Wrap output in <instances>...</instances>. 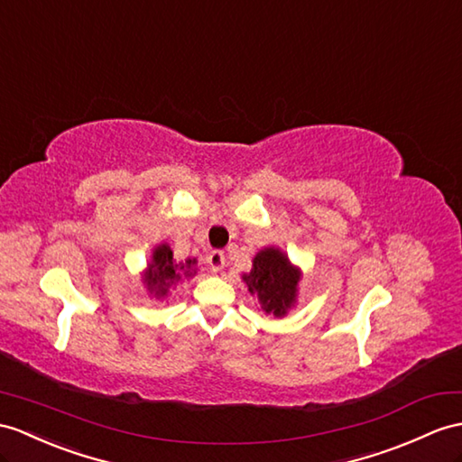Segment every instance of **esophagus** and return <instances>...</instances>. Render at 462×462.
Wrapping results in <instances>:
<instances>
[{"mask_svg":"<svg viewBox=\"0 0 462 462\" xmlns=\"http://www.w3.org/2000/svg\"><path fill=\"white\" fill-rule=\"evenodd\" d=\"M208 264L213 273H219L225 266V253L223 251H211L208 256Z\"/></svg>","mask_w":462,"mask_h":462,"instance_id":"esophagus-1","label":"esophagus"}]
</instances>
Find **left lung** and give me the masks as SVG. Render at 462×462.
Instances as JSON below:
<instances>
[{"label": "left lung", "instance_id": "left-lung-1", "mask_svg": "<svg viewBox=\"0 0 462 462\" xmlns=\"http://www.w3.org/2000/svg\"><path fill=\"white\" fill-rule=\"evenodd\" d=\"M251 296H256L266 313L284 316L296 300L300 274L278 249H264L254 256L253 270L243 276Z\"/></svg>", "mask_w": 462, "mask_h": 462}]
</instances>
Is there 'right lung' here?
<instances>
[{"mask_svg": "<svg viewBox=\"0 0 462 462\" xmlns=\"http://www.w3.org/2000/svg\"><path fill=\"white\" fill-rule=\"evenodd\" d=\"M192 266H194V261H186V264H174L171 246L161 245L159 249H154L152 253V263L149 264V273L144 274V282L151 291H154L156 296L162 298L166 296L168 288L182 278V274H180L182 270L186 276H192V273H189Z\"/></svg>", "mask_w": 462, "mask_h": 462, "instance_id": "obj_1", "label": "right lung"}]
</instances>
